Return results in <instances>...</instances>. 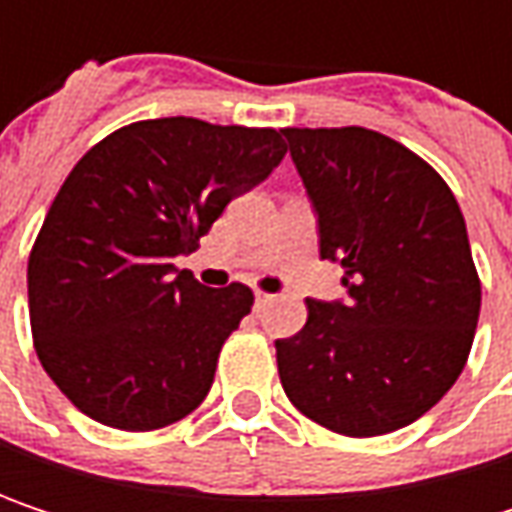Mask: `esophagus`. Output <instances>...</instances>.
<instances>
[{"mask_svg": "<svg viewBox=\"0 0 512 512\" xmlns=\"http://www.w3.org/2000/svg\"><path fill=\"white\" fill-rule=\"evenodd\" d=\"M272 299H275L272 293H263V290H255V308H257V311H263V308H266V305H269Z\"/></svg>", "mask_w": 512, "mask_h": 512, "instance_id": "obj_1", "label": "esophagus"}]
</instances>
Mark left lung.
<instances>
[{"label": "left lung", "instance_id": "obj_1", "mask_svg": "<svg viewBox=\"0 0 512 512\" xmlns=\"http://www.w3.org/2000/svg\"><path fill=\"white\" fill-rule=\"evenodd\" d=\"M284 136L317 213L320 257L344 266L350 293L308 299V323L275 341L284 394L332 433H394L448 394L474 341L480 278L460 204L421 156L382 133Z\"/></svg>", "mask_w": 512, "mask_h": 512}]
</instances>
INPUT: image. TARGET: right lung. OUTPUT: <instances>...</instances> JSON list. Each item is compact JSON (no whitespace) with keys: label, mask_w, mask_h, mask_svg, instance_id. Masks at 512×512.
<instances>
[{"label":"right lung","mask_w":512,"mask_h":512,"mask_svg":"<svg viewBox=\"0 0 512 512\" xmlns=\"http://www.w3.org/2000/svg\"><path fill=\"white\" fill-rule=\"evenodd\" d=\"M281 133L156 118L73 165L29 255V317L44 370L79 412L145 433L201 406L255 296L204 287L174 257L272 174Z\"/></svg>","instance_id":"add662e5"}]
</instances>
